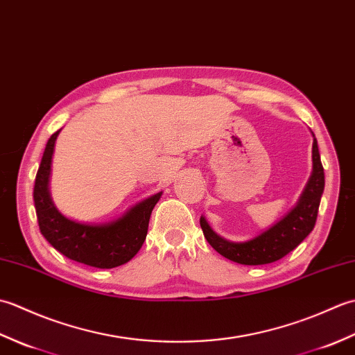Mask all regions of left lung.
Here are the masks:
<instances>
[{
    "instance_id": "left-lung-1",
    "label": "left lung",
    "mask_w": 355,
    "mask_h": 355,
    "mask_svg": "<svg viewBox=\"0 0 355 355\" xmlns=\"http://www.w3.org/2000/svg\"><path fill=\"white\" fill-rule=\"evenodd\" d=\"M323 187H325V173L320 162L318 140L314 139L311 178L297 206L284 220L247 243H230L218 236L202 216L200 218V225L207 243L224 258L244 266H263L282 259L310 235L318 220Z\"/></svg>"
}]
</instances>
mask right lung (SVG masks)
<instances>
[{
	"label": "right lung",
	"instance_id": "1",
	"mask_svg": "<svg viewBox=\"0 0 355 355\" xmlns=\"http://www.w3.org/2000/svg\"><path fill=\"white\" fill-rule=\"evenodd\" d=\"M59 131L49 139L37 169L33 200L42 236L69 259L96 268H114L132 259L145 243L149 216L162 192L139 202L120 220L89 225L71 221L58 212L49 195L51 154Z\"/></svg>",
	"mask_w": 355,
	"mask_h": 355
}]
</instances>
